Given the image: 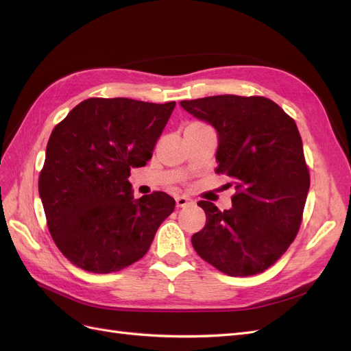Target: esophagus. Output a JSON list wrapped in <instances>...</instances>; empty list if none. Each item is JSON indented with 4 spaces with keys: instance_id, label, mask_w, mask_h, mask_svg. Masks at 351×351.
Masks as SVG:
<instances>
[{
    "instance_id": "1",
    "label": "esophagus",
    "mask_w": 351,
    "mask_h": 351,
    "mask_svg": "<svg viewBox=\"0 0 351 351\" xmlns=\"http://www.w3.org/2000/svg\"><path fill=\"white\" fill-rule=\"evenodd\" d=\"M176 204H177V206L178 208H183V206H187V205H192L193 204V200L192 199H189L187 196H177L176 197Z\"/></svg>"
}]
</instances>
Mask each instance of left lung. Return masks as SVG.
Instances as JSON below:
<instances>
[{
  "label": "left lung",
  "instance_id": "1",
  "mask_svg": "<svg viewBox=\"0 0 351 351\" xmlns=\"http://www.w3.org/2000/svg\"><path fill=\"white\" fill-rule=\"evenodd\" d=\"M180 105L218 134L217 173L232 180V208L200 200L206 224L192 237L199 256L231 277L268 269L302 224L311 177L291 117L263 97L218 95Z\"/></svg>",
  "mask_w": 351,
  "mask_h": 351
}]
</instances>
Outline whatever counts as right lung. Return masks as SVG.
Returning a JSON list of instances; mask_svg holds the SVG:
<instances>
[{
  "mask_svg": "<svg viewBox=\"0 0 351 351\" xmlns=\"http://www.w3.org/2000/svg\"><path fill=\"white\" fill-rule=\"evenodd\" d=\"M176 102L90 98L56 125L39 176L47 224L61 253L95 274L143 258L176 200L133 197L130 169L146 165Z\"/></svg>",
  "mask_w": 351,
  "mask_h": 351,
  "instance_id": "add662e5",
  "label": "right lung"
}]
</instances>
